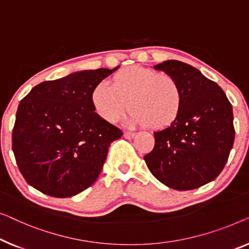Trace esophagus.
<instances>
[{
  "instance_id": "obj_1",
  "label": "esophagus",
  "mask_w": 249,
  "mask_h": 249,
  "mask_svg": "<svg viewBox=\"0 0 249 249\" xmlns=\"http://www.w3.org/2000/svg\"><path fill=\"white\" fill-rule=\"evenodd\" d=\"M124 136H125L126 139L131 140V139H133L135 136V133H133V132H125L124 133Z\"/></svg>"
}]
</instances>
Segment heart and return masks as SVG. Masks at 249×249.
<instances>
[{"label":"heart","instance_id":"heart-1","mask_svg":"<svg viewBox=\"0 0 249 249\" xmlns=\"http://www.w3.org/2000/svg\"><path fill=\"white\" fill-rule=\"evenodd\" d=\"M96 113L108 123H115L128 108L127 123L151 128L169 126L179 114L183 93L177 80L142 66H129L113 76L111 85L100 82L91 92Z\"/></svg>","mask_w":249,"mask_h":249}]
</instances>
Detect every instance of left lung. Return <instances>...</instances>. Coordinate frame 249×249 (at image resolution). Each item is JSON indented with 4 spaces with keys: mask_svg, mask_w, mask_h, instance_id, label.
Returning <instances> with one entry per match:
<instances>
[{
    "mask_svg": "<svg viewBox=\"0 0 249 249\" xmlns=\"http://www.w3.org/2000/svg\"><path fill=\"white\" fill-rule=\"evenodd\" d=\"M153 68L177 80L183 103L176 120L153 133L146 166L173 190L198 188L214 180L228 160L234 141L232 106L225 91L192 65L169 59Z\"/></svg>",
    "mask_w": 249,
    "mask_h": 249,
    "instance_id": "1",
    "label": "left lung"
}]
</instances>
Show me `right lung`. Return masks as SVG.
Wrapping results in <instances>:
<instances>
[{
	"label": "right lung",
	"mask_w": 249,
	"mask_h": 249,
	"mask_svg": "<svg viewBox=\"0 0 249 249\" xmlns=\"http://www.w3.org/2000/svg\"><path fill=\"white\" fill-rule=\"evenodd\" d=\"M118 68L41 82L20 101L12 150L30 186L54 197H70L97 180L110 143L123 133L94 113L91 92Z\"/></svg>",
	"instance_id": "right-lung-1"
}]
</instances>
